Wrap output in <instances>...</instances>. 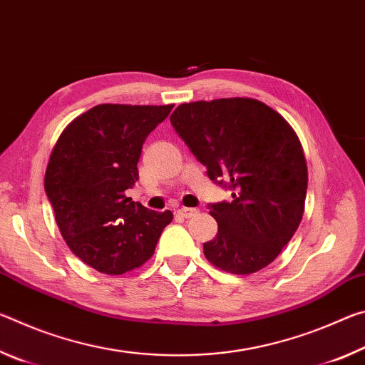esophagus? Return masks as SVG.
<instances>
[{
	"mask_svg": "<svg viewBox=\"0 0 365 365\" xmlns=\"http://www.w3.org/2000/svg\"><path fill=\"white\" fill-rule=\"evenodd\" d=\"M197 214V209H191V207H180L177 209V215H180L183 219H190L193 217V215Z\"/></svg>",
	"mask_w": 365,
	"mask_h": 365,
	"instance_id": "34e87169",
	"label": "esophagus"
}]
</instances>
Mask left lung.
I'll return each instance as SVG.
<instances>
[{"label":"left lung","mask_w":365,"mask_h":365,"mask_svg":"<svg viewBox=\"0 0 365 365\" xmlns=\"http://www.w3.org/2000/svg\"><path fill=\"white\" fill-rule=\"evenodd\" d=\"M170 122L209 178L232 190L230 202L209 206L219 228L202 245L207 261L237 275L274 262L299 227L307 191L292 125L252 98L183 103Z\"/></svg>","instance_id":"8db88e82"}]
</instances>
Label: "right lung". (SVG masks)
<instances>
[{
	"mask_svg": "<svg viewBox=\"0 0 365 365\" xmlns=\"http://www.w3.org/2000/svg\"><path fill=\"white\" fill-rule=\"evenodd\" d=\"M174 108L98 104L76 117L49 156L45 191L67 246L101 274L122 275L154 255L170 211L125 196L148 135Z\"/></svg>",
	"mask_w": 365,
	"mask_h": 365,
	"instance_id": "add662e5",
	"label": "right lung"
}]
</instances>
